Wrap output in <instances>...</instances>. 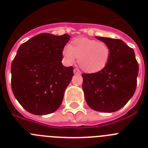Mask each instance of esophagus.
<instances>
[{
	"label": "esophagus",
	"instance_id": "34e87169",
	"mask_svg": "<svg viewBox=\"0 0 148 148\" xmlns=\"http://www.w3.org/2000/svg\"><path fill=\"white\" fill-rule=\"evenodd\" d=\"M73 73H74V74H75V75H80L81 74V72L79 71V70H78V69H74V70H73Z\"/></svg>",
	"mask_w": 148,
	"mask_h": 148
}]
</instances>
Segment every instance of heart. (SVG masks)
<instances>
[{"mask_svg":"<svg viewBox=\"0 0 148 148\" xmlns=\"http://www.w3.org/2000/svg\"><path fill=\"white\" fill-rule=\"evenodd\" d=\"M62 55L68 64H73L78 58V64L83 71L95 73L107 66L110 49L103 41L81 37L73 39L68 47L64 49Z\"/></svg>","mask_w":148,"mask_h":148,"instance_id":"1","label":"heart"}]
</instances>
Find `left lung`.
<instances>
[{
    "mask_svg": "<svg viewBox=\"0 0 148 148\" xmlns=\"http://www.w3.org/2000/svg\"><path fill=\"white\" fill-rule=\"evenodd\" d=\"M109 46L110 56L102 70L82 74L87 104L95 111L112 113L123 108L136 88L138 64L134 50L120 39L95 36Z\"/></svg>",
    "mask_w": 148,
    "mask_h": 148,
    "instance_id": "8db88e82",
    "label": "left lung"
}]
</instances>
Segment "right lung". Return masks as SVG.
<instances>
[{"instance_id": "1", "label": "right lung", "mask_w": 148, "mask_h": 148, "mask_svg": "<svg viewBox=\"0 0 148 148\" xmlns=\"http://www.w3.org/2000/svg\"><path fill=\"white\" fill-rule=\"evenodd\" d=\"M67 34L41 33L22 44L11 66L12 90L29 113L47 115L58 110L73 76V66L62 64Z\"/></svg>"}]
</instances>
